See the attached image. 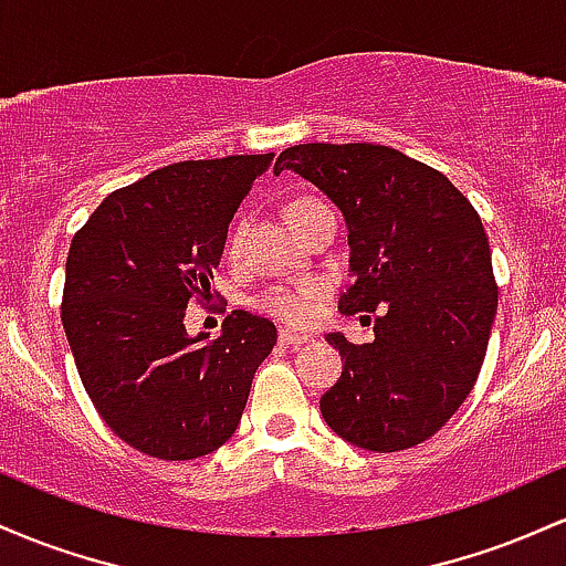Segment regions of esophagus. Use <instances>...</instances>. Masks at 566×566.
<instances>
[{
    "label": "esophagus",
    "mask_w": 566,
    "mask_h": 566,
    "mask_svg": "<svg viewBox=\"0 0 566 566\" xmlns=\"http://www.w3.org/2000/svg\"><path fill=\"white\" fill-rule=\"evenodd\" d=\"M311 340H314V337L305 335V333H295V329H290V327L279 329V343H282V346H287V348H301Z\"/></svg>",
    "instance_id": "1"
}]
</instances>
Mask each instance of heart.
<instances>
[{"mask_svg": "<svg viewBox=\"0 0 566 566\" xmlns=\"http://www.w3.org/2000/svg\"><path fill=\"white\" fill-rule=\"evenodd\" d=\"M316 205H319V201H316V199H295V201H290L287 218L295 220L297 216H303V212L314 210ZM239 239H242V231H239V226H237V229L231 231L229 242H226V255H229V258H237L239 255ZM319 290H322L319 282L279 284V287L263 290L261 295L255 297V308L263 311V314H269V316H276V319L301 322V319H305V314H308L311 297H314Z\"/></svg>", "mask_w": 566, "mask_h": 566, "instance_id": "b5f03b06", "label": "heart"}]
</instances>
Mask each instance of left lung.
Segmentation results:
<instances>
[{
	"label": "left lung",
	"instance_id": "obj_1",
	"mask_svg": "<svg viewBox=\"0 0 566 566\" xmlns=\"http://www.w3.org/2000/svg\"><path fill=\"white\" fill-rule=\"evenodd\" d=\"M282 170L346 218L354 284L337 308H380L373 343L327 335L343 373L319 401L324 420L361 450H409L458 412L482 369L497 314L482 218L439 170L388 146L303 143L279 154Z\"/></svg>",
	"mask_w": 566,
	"mask_h": 566
}]
</instances>
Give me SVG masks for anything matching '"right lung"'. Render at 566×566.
<instances>
[{
	"label": "right lung",
	"mask_w": 566,
	"mask_h": 566,
	"mask_svg": "<svg viewBox=\"0 0 566 566\" xmlns=\"http://www.w3.org/2000/svg\"><path fill=\"white\" fill-rule=\"evenodd\" d=\"M274 154L178 161L101 201L76 231L61 319L106 426L159 460L216 452L242 420L274 322L233 311L218 340L186 333L229 223Z\"/></svg>",
	"instance_id": "1"
}]
</instances>
